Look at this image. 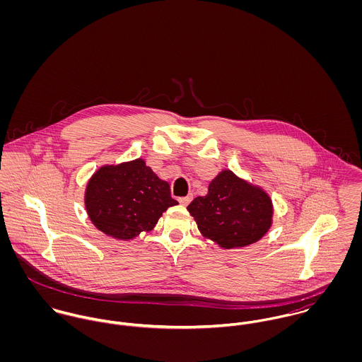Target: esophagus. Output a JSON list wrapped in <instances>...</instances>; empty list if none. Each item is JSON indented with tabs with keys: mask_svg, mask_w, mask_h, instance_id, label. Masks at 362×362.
Instances as JSON below:
<instances>
[{
	"mask_svg": "<svg viewBox=\"0 0 362 362\" xmlns=\"http://www.w3.org/2000/svg\"><path fill=\"white\" fill-rule=\"evenodd\" d=\"M178 201H180V204H181L182 206H187V205L192 201V197H191V195H189V197H184V198H180Z\"/></svg>",
	"mask_w": 362,
	"mask_h": 362,
	"instance_id": "obj_1",
	"label": "esophagus"
}]
</instances>
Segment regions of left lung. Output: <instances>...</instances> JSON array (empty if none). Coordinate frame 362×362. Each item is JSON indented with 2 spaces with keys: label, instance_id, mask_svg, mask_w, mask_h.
Returning <instances> with one entry per match:
<instances>
[{
  "label": "left lung",
  "instance_id": "1",
  "mask_svg": "<svg viewBox=\"0 0 362 362\" xmlns=\"http://www.w3.org/2000/svg\"><path fill=\"white\" fill-rule=\"evenodd\" d=\"M187 209L201 234L224 250L257 243L273 223L269 194L231 170L220 171L209 182L207 195L195 198Z\"/></svg>",
  "mask_w": 362,
  "mask_h": 362
}]
</instances>
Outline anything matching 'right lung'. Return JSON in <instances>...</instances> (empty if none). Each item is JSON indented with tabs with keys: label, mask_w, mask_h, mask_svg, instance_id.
Masks as SVG:
<instances>
[{
	"label": "right lung",
	"mask_w": 362,
	"mask_h": 362,
	"mask_svg": "<svg viewBox=\"0 0 362 362\" xmlns=\"http://www.w3.org/2000/svg\"><path fill=\"white\" fill-rule=\"evenodd\" d=\"M175 205L170 184L144 158L102 165L85 189V209L93 226L119 241L152 231L163 213Z\"/></svg>",
	"instance_id": "obj_1"
}]
</instances>
